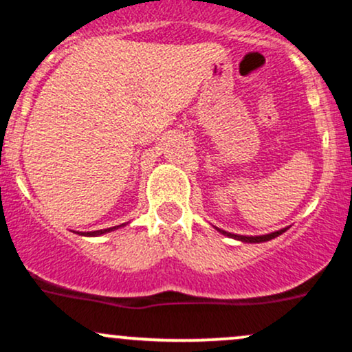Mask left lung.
<instances>
[{
  "instance_id": "left-lung-1",
  "label": "left lung",
  "mask_w": 352,
  "mask_h": 352,
  "mask_svg": "<svg viewBox=\"0 0 352 352\" xmlns=\"http://www.w3.org/2000/svg\"><path fill=\"white\" fill-rule=\"evenodd\" d=\"M217 228V227H215ZM218 232L221 233V235H225V236H230V238H235V240H240V241H243V243H263V241H270V240H273V238H276V236H280L281 233H285L286 232V228H281V230H278V232H273V233H268V235H260V236H246V235H235V233H228V232H225V230H220V228H217Z\"/></svg>"
}]
</instances>
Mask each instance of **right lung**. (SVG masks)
Masks as SVG:
<instances>
[{"label": "right lung", "instance_id": "right-lung-1", "mask_svg": "<svg viewBox=\"0 0 352 352\" xmlns=\"http://www.w3.org/2000/svg\"><path fill=\"white\" fill-rule=\"evenodd\" d=\"M120 227H125V223L119 225V227H111V228H104V230H96V232H78V235H82V236H100V235H106L109 232H114V230L120 228Z\"/></svg>", "mask_w": 352, "mask_h": 352}]
</instances>
